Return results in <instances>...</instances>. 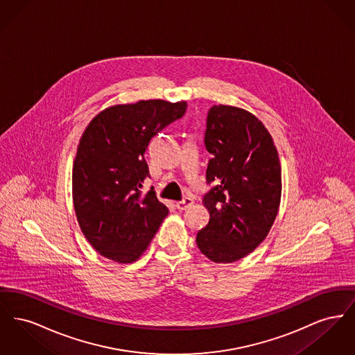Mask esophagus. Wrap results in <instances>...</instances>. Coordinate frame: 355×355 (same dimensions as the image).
<instances>
[{
  "label": "esophagus",
  "mask_w": 355,
  "mask_h": 355,
  "mask_svg": "<svg viewBox=\"0 0 355 355\" xmlns=\"http://www.w3.org/2000/svg\"><path fill=\"white\" fill-rule=\"evenodd\" d=\"M193 198H190V197H186L184 198L182 201H180V202L175 203V207L178 209V210H186L187 207H190L191 205H193Z\"/></svg>",
  "instance_id": "obj_1"
}]
</instances>
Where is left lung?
Here are the masks:
<instances>
[{"label": "left lung", "mask_w": 355, "mask_h": 355, "mask_svg": "<svg viewBox=\"0 0 355 355\" xmlns=\"http://www.w3.org/2000/svg\"><path fill=\"white\" fill-rule=\"evenodd\" d=\"M206 150L211 158L205 194L209 223L197 233V246L216 263L249 255L268 236L282 193L281 164L265 125L250 112L214 105L206 121Z\"/></svg>", "instance_id": "1"}]
</instances>
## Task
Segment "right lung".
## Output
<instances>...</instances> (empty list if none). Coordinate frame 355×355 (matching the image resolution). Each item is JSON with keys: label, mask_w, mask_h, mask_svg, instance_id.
Returning <instances> with one entry per match:
<instances>
[{"label": "right lung", "mask_w": 355, "mask_h": 355, "mask_svg": "<svg viewBox=\"0 0 355 355\" xmlns=\"http://www.w3.org/2000/svg\"><path fill=\"white\" fill-rule=\"evenodd\" d=\"M186 102L148 100L109 106L86 126L73 164V205L87 242L107 259L135 262L169 210L141 187L153 137L186 112Z\"/></svg>", "instance_id": "right-lung-1"}]
</instances>
